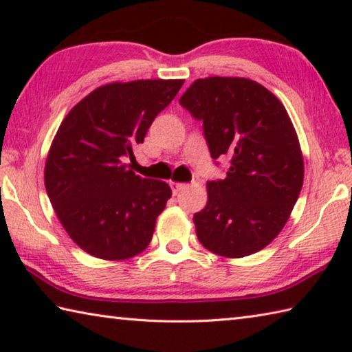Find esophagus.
Returning <instances> with one entry per match:
<instances>
[{
    "label": "esophagus",
    "instance_id": "obj_1",
    "mask_svg": "<svg viewBox=\"0 0 352 352\" xmlns=\"http://www.w3.org/2000/svg\"><path fill=\"white\" fill-rule=\"evenodd\" d=\"M170 188H172V190H174V194H178V192H182L183 189H186V188H188V184H186V183L170 182Z\"/></svg>",
    "mask_w": 352,
    "mask_h": 352
}]
</instances>
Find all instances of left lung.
I'll return each instance as SVG.
<instances>
[{
    "mask_svg": "<svg viewBox=\"0 0 352 352\" xmlns=\"http://www.w3.org/2000/svg\"><path fill=\"white\" fill-rule=\"evenodd\" d=\"M204 122L212 160L228 155L223 180L208 182V201L194 214L201 245L223 258L253 254L281 233L298 200L305 163L284 105L245 77L197 79L180 98Z\"/></svg>",
    "mask_w": 352,
    "mask_h": 352,
    "instance_id": "left-lung-1",
    "label": "left lung"
}]
</instances>
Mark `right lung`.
I'll use <instances>...</instances> for the list:
<instances>
[{"instance_id":"1","label":"right lung","mask_w":352,"mask_h":352,"mask_svg":"<svg viewBox=\"0 0 352 352\" xmlns=\"http://www.w3.org/2000/svg\"><path fill=\"white\" fill-rule=\"evenodd\" d=\"M184 80L102 85L74 105L58 127L45 164V186L58 220L83 252L133 258L152 241L172 190L136 175L127 160Z\"/></svg>"}]
</instances>
